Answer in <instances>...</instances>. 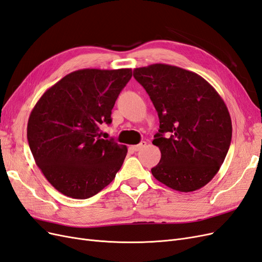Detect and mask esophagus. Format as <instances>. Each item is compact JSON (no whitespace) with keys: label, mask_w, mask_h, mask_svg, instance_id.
<instances>
[{"label":"esophagus","mask_w":262,"mask_h":262,"mask_svg":"<svg viewBox=\"0 0 262 262\" xmlns=\"http://www.w3.org/2000/svg\"><path fill=\"white\" fill-rule=\"evenodd\" d=\"M145 145H146V142H145V141H142L140 144L133 145V146H132V149L136 150V152H138V150H140V149H142L143 147H145Z\"/></svg>","instance_id":"1"}]
</instances>
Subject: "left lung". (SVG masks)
Wrapping results in <instances>:
<instances>
[{
    "mask_svg": "<svg viewBox=\"0 0 262 262\" xmlns=\"http://www.w3.org/2000/svg\"><path fill=\"white\" fill-rule=\"evenodd\" d=\"M160 118L153 144L162 157L150 169L162 184L180 192L204 187L216 175L232 141L224 100L196 73L156 63L133 70Z\"/></svg>",
    "mask_w": 262,
    "mask_h": 262,
    "instance_id": "8db88e82",
    "label": "left lung"
}]
</instances>
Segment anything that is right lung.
<instances>
[{"label": "right lung", "instance_id": "right-lung-1", "mask_svg": "<svg viewBox=\"0 0 262 262\" xmlns=\"http://www.w3.org/2000/svg\"><path fill=\"white\" fill-rule=\"evenodd\" d=\"M131 69H83L47 90L31 110L27 139L37 166L59 192L87 199L121 168L128 148L100 138L112 110L130 81Z\"/></svg>", "mask_w": 262, "mask_h": 262}]
</instances>
